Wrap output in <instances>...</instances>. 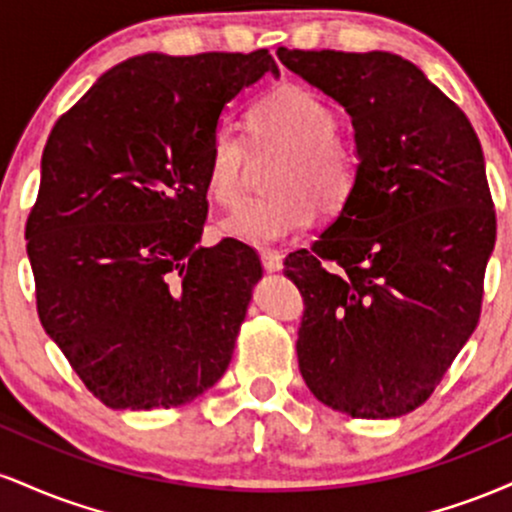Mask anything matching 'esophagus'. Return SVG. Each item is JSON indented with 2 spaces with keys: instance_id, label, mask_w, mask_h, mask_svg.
<instances>
[{
  "instance_id": "1",
  "label": "esophagus",
  "mask_w": 512,
  "mask_h": 512,
  "mask_svg": "<svg viewBox=\"0 0 512 512\" xmlns=\"http://www.w3.org/2000/svg\"><path fill=\"white\" fill-rule=\"evenodd\" d=\"M260 257H262V264H264V269H267V272H279L281 262H284V257H281L279 252H274V250H264Z\"/></svg>"
}]
</instances>
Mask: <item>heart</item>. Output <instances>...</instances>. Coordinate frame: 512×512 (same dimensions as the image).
Listing matches in <instances>:
<instances>
[{
	"label": "heart",
	"mask_w": 512,
	"mask_h": 512,
	"mask_svg": "<svg viewBox=\"0 0 512 512\" xmlns=\"http://www.w3.org/2000/svg\"><path fill=\"white\" fill-rule=\"evenodd\" d=\"M252 142L286 146L267 180L269 195L243 204L221 223L240 243L267 248L308 226L315 209H342L356 185V146L337 132L334 110L301 86H279L250 113ZM248 185V149L231 127L211 134L207 190L221 207H236Z\"/></svg>",
	"instance_id": "obj_1"
}]
</instances>
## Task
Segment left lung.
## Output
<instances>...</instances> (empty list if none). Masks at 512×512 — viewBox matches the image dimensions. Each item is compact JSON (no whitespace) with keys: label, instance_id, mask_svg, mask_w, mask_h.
Masks as SVG:
<instances>
[{"label":"left lung","instance_id":"1","mask_svg":"<svg viewBox=\"0 0 512 512\" xmlns=\"http://www.w3.org/2000/svg\"><path fill=\"white\" fill-rule=\"evenodd\" d=\"M351 115L356 185L308 250L298 368L322 404L392 419L431 397L479 322L496 211L472 122L392 52L276 50Z\"/></svg>","mask_w":512,"mask_h":512}]
</instances>
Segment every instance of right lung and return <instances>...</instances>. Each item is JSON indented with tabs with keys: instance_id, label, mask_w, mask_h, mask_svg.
Wrapping results in <instances>:
<instances>
[{
	"instance_id": "right-lung-1",
	"label": "right lung",
	"mask_w": 512,
	"mask_h": 512,
	"mask_svg": "<svg viewBox=\"0 0 512 512\" xmlns=\"http://www.w3.org/2000/svg\"><path fill=\"white\" fill-rule=\"evenodd\" d=\"M267 72V50L146 52L52 127L26 221L38 317L105 407H180L231 363L262 264L236 238L199 245L207 151Z\"/></svg>"
}]
</instances>
